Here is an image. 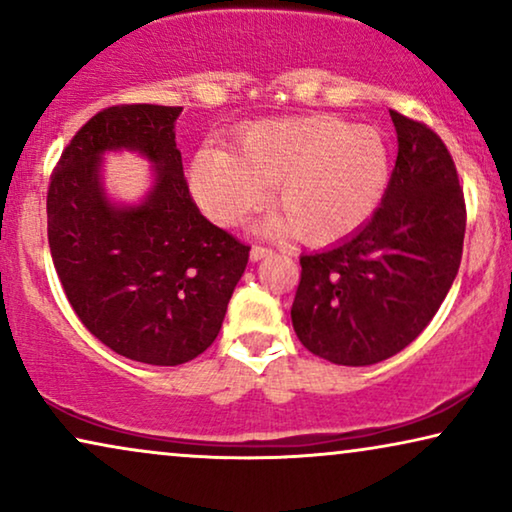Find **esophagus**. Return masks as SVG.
I'll list each match as a JSON object with an SVG mask.
<instances>
[{"instance_id": "esophagus-1", "label": "esophagus", "mask_w": 512, "mask_h": 512, "mask_svg": "<svg viewBox=\"0 0 512 512\" xmlns=\"http://www.w3.org/2000/svg\"><path fill=\"white\" fill-rule=\"evenodd\" d=\"M272 254V249H268V247H261V244H254V247H251V251H249V256H251V261H261V258H268Z\"/></svg>"}]
</instances>
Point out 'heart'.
Segmentation results:
<instances>
[{
    "instance_id": "1",
    "label": "heart",
    "mask_w": 512,
    "mask_h": 512,
    "mask_svg": "<svg viewBox=\"0 0 512 512\" xmlns=\"http://www.w3.org/2000/svg\"><path fill=\"white\" fill-rule=\"evenodd\" d=\"M237 151L207 146L191 165L200 207L219 223H237L270 198L284 212L263 223L268 233H296L328 244L359 230L380 207L391 174L387 139L373 125L338 116H303L256 123Z\"/></svg>"
}]
</instances>
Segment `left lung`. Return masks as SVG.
Masks as SVG:
<instances>
[{
  "label": "left lung",
  "mask_w": 512,
  "mask_h": 512,
  "mask_svg": "<svg viewBox=\"0 0 512 512\" xmlns=\"http://www.w3.org/2000/svg\"><path fill=\"white\" fill-rule=\"evenodd\" d=\"M396 167L382 205L352 237L300 256L291 321L338 366H373L429 326L459 272L466 233L457 167L436 132L389 111Z\"/></svg>",
  "instance_id": "obj_1"
}]
</instances>
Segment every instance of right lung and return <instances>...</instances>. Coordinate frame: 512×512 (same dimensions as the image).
Wrapping results in <instances>:
<instances>
[{
  "label": "right lung",
  "instance_id": "right-lung-1",
  "mask_svg": "<svg viewBox=\"0 0 512 512\" xmlns=\"http://www.w3.org/2000/svg\"><path fill=\"white\" fill-rule=\"evenodd\" d=\"M181 107L102 109L58 160L48 186V247L81 324L125 359L179 366L216 340L249 261L247 244L200 214L184 177L174 123ZM154 165L139 206H116L101 186L107 150Z\"/></svg>",
  "mask_w": 512,
  "mask_h": 512
}]
</instances>
